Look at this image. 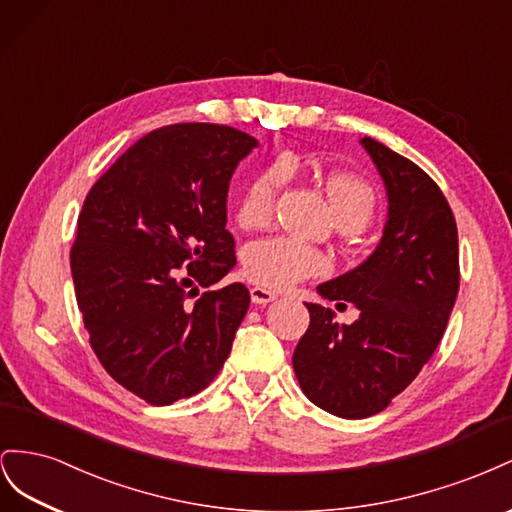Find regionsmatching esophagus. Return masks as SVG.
<instances>
[{
	"mask_svg": "<svg viewBox=\"0 0 512 512\" xmlns=\"http://www.w3.org/2000/svg\"><path fill=\"white\" fill-rule=\"evenodd\" d=\"M251 300L253 304H268L272 300H276V291L264 289V287H253L251 289Z\"/></svg>",
	"mask_w": 512,
	"mask_h": 512,
	"instance_id": "1",
	"label": "esophagus"
}]
</instances>
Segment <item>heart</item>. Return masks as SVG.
Returning a JSON list of instances; mask_svg holds the SVG:
<instances>
[{"label": "heart", "mask_w": 512, "mask_h": 512, "mask_svg": "<svg viewBox=\"0 0 512 512\" xmlns=\"http://www.w3.org/2000/svg\"><path fill=\"white\" fill-rule=\"evenodd\" d=\"M291 178V167L276 160L257 171L246 182L236 206V221L242 229H266L274 221L276 201ZM326 191L339 216V223L349 231H362L377 210L375 188L360 175L334 171L326 178ZM330 270L328 259L317 248L285 236L253 242L244 253V272L257 285L287 289L304 279H313Z\"/></svg>", "instance_id": "heart-1"}]
</instances>
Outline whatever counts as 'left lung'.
Instances as JSON below:
<instances>
[{
    "mask_svg": "<svg viewBox=\"0 0 512 512\" xmlns=\"http://www.w3.org/2000/svg\"><path fill=\"white\" fill-rule=\"evenodd\" d=\"M362 145L388 191L384 238L356 270L317 287L354 302L360 317L339 326L326 306L306 304L311 324L291 360L306 397L352 420L386 410L414 382L446 330L461 276L455 214L440 186L388 145Z\"/></svg>",
    "mask_w": 512,
    "mask_h": 512,
    "instance_id": "obj_1",
    "label": "left lung"
}]
</instances>
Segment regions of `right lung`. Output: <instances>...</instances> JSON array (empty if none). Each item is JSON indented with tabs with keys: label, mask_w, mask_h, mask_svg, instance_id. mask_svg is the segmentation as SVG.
<instances>
[{
	"label": "right lung",
	"mask_w": 512,
	"mask_h": 512,
	"mask_svg": "<svg viewBox=\"0 0 512 512\" xmlns=\"http://www.w3.org/2000/svg\"><path fill=\"white\" fill-rule=\"evenodd\" d=\"M255 145L223 124L160 126L85 197L70 248L83 326L105 371L150 405L210 386L251 304L242 283L210 285L236 264L227 191Z\"/></svg>",
	"instance_id": "obj_1"
}]
</instances>
